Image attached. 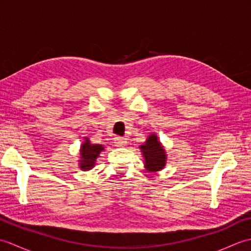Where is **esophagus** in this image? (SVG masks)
<instances>
[{
	"label": "esophagus",
	"mask_w": 251,
	"mask_h": 251,
	"mask_svg": "<svg viewBox=\"0 0 251 251\" xmlns=\"http://www.w3.org/2000/svg\"><path fill=\"white\" fill-rule=\"evenodd\" d=\"M126 143H127V141H126L125 138H122V137H115L114 138V145L116 147H123V146H125Z\"/></svg>",
	"instance_id": "34e87169"
}]
</instances>
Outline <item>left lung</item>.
<instances>
[{
    "mask_svg": "<svg viewBox=\"0 0 251 251\" xmlns=\"http://www.w3.org/2000/svg\"><path fill=\"white\" fill-rule=\"evenodd\" d=\"M139 149L143 154V157H145V167L148 172L155 173L165 167L167 155L155 134L149 136L147 141L141 145Z\"/></svg>",
    "mask_w": 251,
    "mask_h": 251,
    "instance_id": "1",
    "label": "left lung"
}]
</instances>
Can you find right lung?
<instances>
[{
	"label": "right lung",
	"mask_w": 251,
	"mask_h": 251,
	"mask_svg": "<svg viewBox=\"0 0 251 251\" xmlns=\"http://www.w3.org/2000/svg\"><path fill=\"white\" fill-rule=\"evenodd\" d=\"M104 148L102 145H93L88 140V138H85V141L82 143L81 150H79V167L82 170L86 172V170L92 169L95 164L96 159L98 158L101 151H103Z\"/></svg>",
	"instance_id": "right-lung-1"
}]
</instances>
